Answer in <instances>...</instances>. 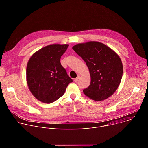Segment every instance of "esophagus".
I'll return each instance as SVG.
<instances>
[{"mask_svg":"<svg viewBox=\"0 0 148 148\" xmlns=\"http://www.w3.org/2000/svg\"><path fill=\"white\" fill-rule=\"evenodd\" d=\"M79 78V76H78L76 78H75V79H74V81H75V82H77V81H78Z\"/></svg>","mask_w":148,"mask_h":148,"instance_id":"34e87169","label":"esophagus"}]
</instances>
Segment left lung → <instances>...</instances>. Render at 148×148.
<instances>
[{
    "mask_svg": "<svg viewBox=\"0 0 148 148\" xmlns=\"http://www.w3.org/2000/svg\"><path fill=\"white\" fill-rule=\"evenodd\" d=\"M73 49L86 62L91 83L84 94L94 101H103L111 96L118 88L123 74L119 56L111 48L98 41L79 43Z\"/></svg>",
    "mask_w": 148,
    "mask_h": 148,
    "instance_id": "8db88e82",
    "label": "left lung"
}]
</instances>
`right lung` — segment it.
Here are the masks:
<instances>
[{
  "instance_id": "right-lung-1",
  "label": "right lung",
  "mask_w": 148,
  "mask_h": 148,
  "mask_svg": "<svg viewBox=\"0 0 148 148\" xmlns=\"http://www.w3.org/2000/svg\"><path fill=\"white\" fill-rule=\"evenodd\" d=\"M69 45L53 44L35 52L26 68L27 84L32 95L38 101L50 103L64 94L73 82L60 63L61 56Z\"/></svg>"
}]
</instances>
